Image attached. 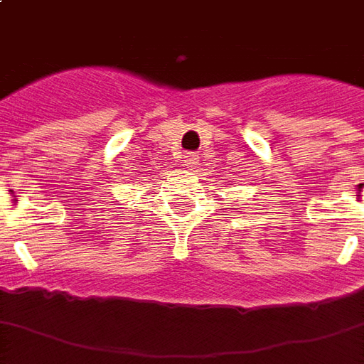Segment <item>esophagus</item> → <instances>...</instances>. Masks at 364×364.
<instances>
[{"label":"esophagus","instance_id":"esophagus-1","mask_svg":"<svg viewBox=\"0 0 364 364\" xmlns=\"http://www.w3.org/2000/svg\"><path fill=\"white\" fill-rule=\"evenodd\" d=\"M183 164L189 167H195L198 164V154H195V151H189V154H185L183 156Z\"/></svg>","mask_w":364,"mask_h":364}]
</instances>
